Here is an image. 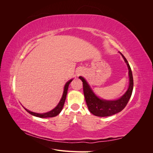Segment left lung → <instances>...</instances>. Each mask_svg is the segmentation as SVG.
<instances>
[{"instance_id": "1", "label": "left lung", "mask_w": 153, "mask_h": 153, "mask_svg": "<svg viewBox=\"0 0 153 153\" xmlns=\"http://www.w3.org/2000/svg\"><path fill=\"white\" fill-rule=\"evenodd\" d=\"M127 64L128 68L129 85L126 92L117 100H106L101 99L97 96L91 89L89 84L84 77L79 76L83 82V89L87 107L90 112L96 116L108 117L114 115L123 110L126 106L132 94L133 89V79L132 71L129 64L124 55L119 52Z\"/></svg>"}]
</instances>
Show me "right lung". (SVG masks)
Returning a JSON list of instances; mask_svg holds the SVG:
<instances>
[{
    "label": "right lung",
    "instance_id": "right-lung-1",
    "mask_svg": "<svg viewBox=\"0 0 153 153\" xmlns=\"http://www.w3.org/2000/svg\"><path fill=\"white\" fill-rule=\"evenodd\" d=\"M73 79L69 80V81H68L65 85H64V91H63V94H62V96L60 100L59 103H58V105L55 106V107L50 112H46V113H43V114H39V113H36V112H31V111H29V110H27L26 108H25V110L27 111V112H29L30 114L34 115V116L36 117H41V118H47V117H53L55 116H57V115H59L60 114V112H61V110H62V108L64 105V102H65V100L66 98V95L68 93V87L70 83L72 82Z\"/></svg>",
    "mask_w": 153,
    "mask_h": 153
}]
</instances>
